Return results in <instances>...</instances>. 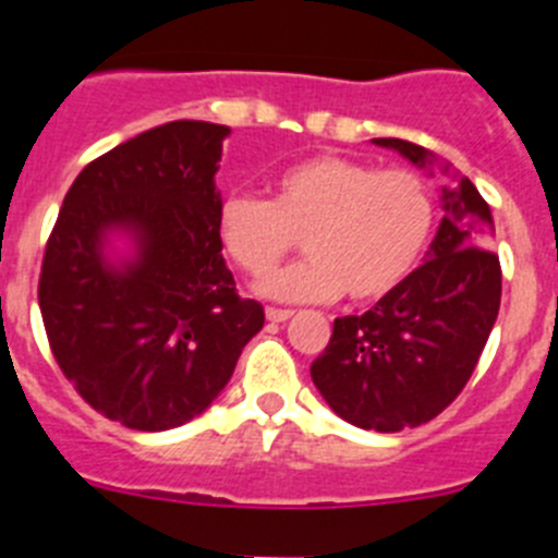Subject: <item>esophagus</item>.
Returning a JSON list of instances; mask_svg holds the SVG:
<instances>
[{
  "label": "esophagus",
  "mask_w": 558,
  "mask_h": 558,
  "mask_svg": "<svg viewBox=\"0 0 558 558\" xmlns=\"http://www.w3.org/2000/svg\"><path fill=\"white\" fill-rule=\"evenodd\" d=\"M265 315H268V322H274V324H282V322H288V318H293V310H279V307H268V310H265Z\"/></svg>",
  "instance_id": "1"
}]
</instances>
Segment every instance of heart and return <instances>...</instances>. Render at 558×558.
Returning <instances> with one entry per match:
<instances>
[{
	"label": "heart",
	"instance_id": "1",
	"mask_svg": "<svg viewBox=\"0 0 558 558\" xmlns=\"http://www.w3.org/2000/svg\"><path fill=\"white\" fill-rule=\"evenodd\" d=\"M436 204L411 170H379L343 156H313L279 172L274 198L234 192L218 209L231 263L265 276L302 236L307 259L259 282L276 302L383 299L405 282L430 243Z\"/></svg>",
	"mask_w": 558,
	"mask_h": 558
}]
</instances>
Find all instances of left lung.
Instances as JSON below:
<instances>
[{"instance_id":"8db88e82","label":"left lung","mask_w":558,"mask_h":558,"mask_svg":"<svg viewBox=\"0 0 558 558\" xmlns=\"http://www.w3.org/2000/svg\"><path fill=\"white\" fill-rule=\"evenodd\" d=\"M372 142L456 184L441 186L445 218L425 265L368 313L335 318L310 377L349 425L397 433L438 416L475 372L500 310V259L489 204L466 175L413 142Z\"/></svg>"}]
</instances>
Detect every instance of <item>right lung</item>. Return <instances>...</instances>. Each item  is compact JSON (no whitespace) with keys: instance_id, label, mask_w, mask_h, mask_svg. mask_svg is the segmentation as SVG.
Wrapping results in <instances>:
<instances>
[{"instance_id":"add662e5","label":"right lung","mask_w":558,"mask_h":558,"mask_svg":"<svg viewBox=\"0 0 558 558\" xmlns=\"http://www.w3.org/2000/svg\"><path fill=\"white\" fill-rule=\"evenodd\" d=\"M229 133L175 120L108 150L69 186L44 251L38 304L58 366L131 430L201 416L265 324L263 304L236 295L218 236Z\"/></svg>"}]
</instances>
